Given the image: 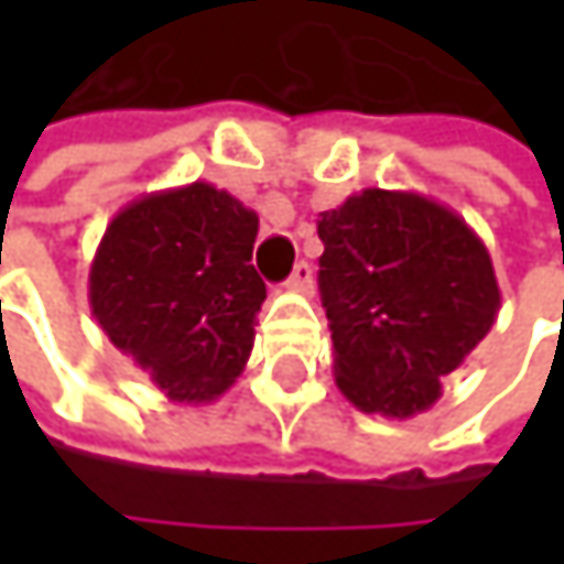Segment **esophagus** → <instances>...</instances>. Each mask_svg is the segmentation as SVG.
<instances>
[{"instance_id": "1", "label": "esophagus", "mask_w": 564, "mask_h": 564, "mask_svg": "<svg viewBox=\"0 0 564 564\" xmlns=\"http://www.w3.org/2000/svg\"><path fill=\"white\" fill-rule=\"evenodd\" d=\"M286 290H293V293H310L313 290V268L306 261H300L293 268V274L286 278Z\"/></svg>"}]
</instances>
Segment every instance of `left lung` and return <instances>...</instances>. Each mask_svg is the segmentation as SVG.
Masks as SVG:
<instances>
[{
  "mask_svg": "<svg viewBox=\"0 0 564 564\" xmlns=\"http://www.w3.org/2000/svg\"><path fill=\"white\" fill-rule=\"evenodd\" d=\"M336 386L359 411L414 417L490 333L500 283L480 235L447 205L362 188L316 221Z\"/></svg>",
  "mask_w": 564,
  "mask_h": 564,
  "instance_id": "8db88e82",
  "label": "left lung"
}]
</instances>
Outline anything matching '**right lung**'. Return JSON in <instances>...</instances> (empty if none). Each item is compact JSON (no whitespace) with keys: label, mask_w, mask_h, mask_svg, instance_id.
I'll use <instances>...</instances> for the list:
<instances>
[{"label":"right lung","mask_w":564,"mask_h":564,"mask_svg":"<svg viewBox=\"0 0 564 564\" xmlns=\"http://www.w3.org/2000/svg\"><path fill=\"white\" fill-rule=\"evenodd\" d=\"M254 238L258 215L212 182L133 198L107 225L90 313L170 401L208 404L245 372L268 296Z\"/></svg>","instance_id":"add662e5"}]
</instances>
